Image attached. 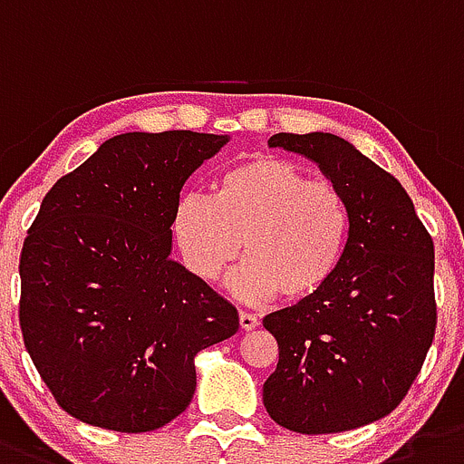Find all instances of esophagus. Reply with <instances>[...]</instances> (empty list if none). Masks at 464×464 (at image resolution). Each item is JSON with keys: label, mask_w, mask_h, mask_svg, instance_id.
<instances>
[{"label": "esophagus", "mask_w": 464, "mask_h": 464, "mask_svg": "<svg viewBox=\"0 0 464 464\" xmlns=\"http://www.w3.org/2000/svg\"><path fill=\"white\" fill-rule=\"evenodd\" d=\"M258 325V319L254 314H249V312H240V328L242 331H254Z\"/></svg>", "instance_id": "obj_1"}]
</instances>
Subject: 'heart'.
<instances>
[{
    "label": "heart",
    "mask_w": 464,
    "mask_h": 464,
    "mask_svg": "<svg viewBox=\"0 0 464 464\" xmlns=\"http://www.w3.org/2000/svg\"><path fill=\"white\" fill-rule=\"evenodd\" d=\"M187 268L215 282L242 252L249 258L228 279L242 300L282 294L310 300L331 284L352 231L346 198L335 185L312 180L300 164L258 154L224 170L210 198L182 196L170 222Z\"/></svg>",
    "instance_id": "obj_1"
}]
</instances>
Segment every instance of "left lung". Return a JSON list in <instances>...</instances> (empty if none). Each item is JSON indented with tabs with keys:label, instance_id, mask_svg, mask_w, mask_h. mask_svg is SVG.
Instances as JSON below:
<instances>
[{
	"label": "left lung",
	"instance_id": "obj_1",
	"mask_svg": "<svg viewBox=\"0 0 464 464\" xmlns=\"http://www.w3.org/2000/svg\"><path fill=\"white\" fill-rule=\"evenodd\" d=\"M268 145L319 166L344 194L352 231L319 295L263 319L279 346L263 404L303 435L362 428L402 402L432 344L435 245L404 187L349 140L275 133Z\"/></svg>",
	"mask_w": 464,
	"mask_h": 464
}]
</instances>
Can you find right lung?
<instances>
[{
  "label": "right lung",
  "mask_w": 464,
  "mask_h": 464,
  "mask_svg": "<svg viewBox=\"0 0 464 464\" xmlns=\"http://www.w3.org/2000/svg\"><path fill=\"white\" fill-rule=\"evenodd\" d=\"M231 136H112L45 194L20 254V328L66 414L150 432L189 407L194 358L237 310L175 261L182 185Z\"/></svg>",
  "instance_id": "add662e5"
}]
</instances>
